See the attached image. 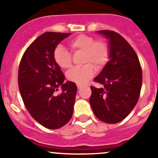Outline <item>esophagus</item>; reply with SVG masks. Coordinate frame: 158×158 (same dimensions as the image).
Segmentation results:
<instances>
[{"instance_id": "1", "label": "esophagus", "mask_w": 158, "mask_h": 158, "mask_svg": "<svg viewBox=\"0 0 158 158\" xmlns=\"http://www.w3.org/2000/svg\"><path fill=\"white\" fill-rule=\"evenodd\" d=\"M82 85H77V88H78V89H80L81 88H82Z\"/></svg>"}]
</instances>
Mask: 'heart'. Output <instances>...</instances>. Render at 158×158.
Returning a JSON list of instances; mask_svg holds the SVG:
<instances>
[{
  "instance_id": "1",
  "label": "heart",
  "mask_w": 158,
  "mask_h": 158,
  "mask_svg": "<svg viewBox=\"0 0 158 158\" xmlns=\"http://www.w3.org/2000/svg\"><path fill=\"white\" fill-rule=\"evenodd\" d=\"M73 52H83L82 63L79 67H74L66 73V78L70 82L78 85L85 83L94 76L95 69H102L109 60V44L103 40H95L93 36L79 34L68 43ZM55 63L63 69H69L72 66L73 56L63 46H57L53 51Z\"/></svg>"
}]
</instances>
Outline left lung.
Listing matches in <instances>:
<instances>
[{
	"instance_id": "obj_1",
	"label": "left lung",
	"mask_w": 158,
	"mask_h": 158,
	"mask_svg": "<svg viewBox=\"0 0 158 158\" xmlns=\"http://www.w3.org/2000/svg\"><path fill=\"white\" fill-rule=\"evenodd\" d=\"M98 33L109 39L110 60L94 79L103 87H90L89 102L99 120L115 124L130 114L139 99L142 69L138 55L123 36L112 30Z\"/></svg>"
}]
</instances>
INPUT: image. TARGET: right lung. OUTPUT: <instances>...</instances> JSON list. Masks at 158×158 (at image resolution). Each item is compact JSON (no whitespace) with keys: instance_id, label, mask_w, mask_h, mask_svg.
Segmentation results:
<instances>
[{"instance_id":"right-lung-1","label":"right lung","mask_w":158,"mask_h":158,"mask_svg":"<svg viewBox=\"0 0 158 158\" xmlns=\"http://www.w3.org/2000/svg\"><path fill=\"white\" fill-rule=\"evenodd\" d=\"M70 34L43 33L25 50L19 66V90L25 107L49 129L64 126L73 116L77 87L73 82L63 83L65 76L53 59L56 46ZM59 87L62 92L57 94Z\"/></svg>"}]
</instances>
